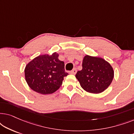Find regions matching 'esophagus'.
Instances as JSON below:
<instances>
[{"label": "esophagus", "mask_w": 134, "mask_h": 134, "mask_svg": "<svg viewBox=\"0 0 134 134\" xmlns=\"http://www.w3.org/2000/svg\"><path fill=\"white\" fill-rule=\"evenodd\" d=\"M76 72H77V69L76 68L72 69V71H71L70 72H69V73H70V74H76Z\"/></svg>", "instance_id": "obj_1"}]
</instances>
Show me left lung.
Here are the masks:
<instances>
[{"label": "left lung", "instance_id": "obj_1", "mask_svg": "<svg viewBox=\"0 0 134 134\" xmlns=\"http://www.w3.org/2000/svg\"><path fill=\"white\" fill-rule=\"evenodd\" d=\"M114 76L111 65L103 58L86 55L82 62V69L76 77L82 88L91 93H100L110 85Z\"/></svg>", "mask_w": 134, "mask_h": 134}]
</instances>
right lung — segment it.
<instances>
[{
	"instance_id": "add662e5",
	"label": "right lung",
	"mask_w": 134,
	"mask_h": 134,
	"mask_svg": "<svg viewBox=\"0 0 134 134\" xmlns=\"http://www.w3.org/2000/svg\"><path fill=\"white\" fill-rule=\"evenodd\" d=\"M56 52L51 55L46 54L34 58L25 68L27 83L33 90L42 94L54 93L60 87L65 72V63L58 60Z\"/></svg>"
}]
</instances>
